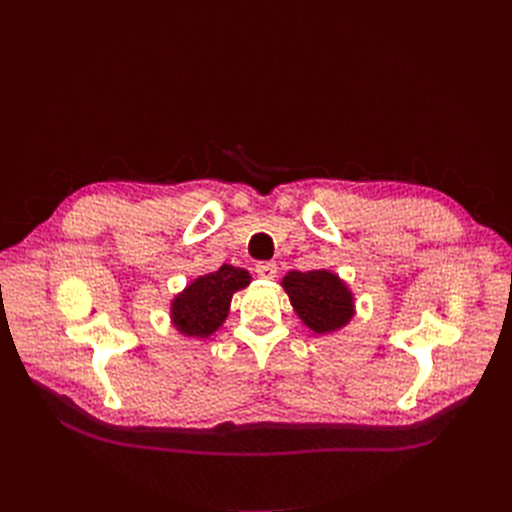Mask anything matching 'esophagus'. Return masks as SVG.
<instances>
[{
  "instance_id": "esophagus-1",
  "label": "esophagus",
  "mask_w": 512,
  "mask_h": 512,
  "mask_svg": "<svg viewBox=\"0 0 512 512\" xmlns=\"http://www.w3.org/2000/svg\"><path fill=\"white\" fill-rule=\"evenodd\" d=\"M256 273H258V277H262V280H273L277 273V265L275 262H258Z\"/></svg>"
}]
</instances>
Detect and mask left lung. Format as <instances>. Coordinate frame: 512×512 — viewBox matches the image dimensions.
Here are the masks:
<instances>
[{
	"label": "left lung",
	"instance_id": "8db88e82",
	"mask_svg": "<svg viewBox=\"0 0 512 512\" xmlns=\"http://www.w3.org/2000/svg\"><path fill=\"white\" fill-rule=\"evenodd\" d=\"M282 286L305 327L318 335L344 329L354 316V297L339 275L318 271H290Z\"/></svg>",
	"mask_w": 512,
	"mask_h": 512
}]
</instances>
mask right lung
<instances>
[{
	"mask_svg": "<svg viewBox=\"0 0 512 512\" xmlns=\"http://www.w3.org/2000/svg\"><path fill=\"white\" fill-rule=\"evenodd\" d=\"M250 282V273L232 265H222L218 271L196 277L170 303L173 327L188 337H209L224 324L232 294L250 286Z\"/></svg>",
	"mask_w": 512,
	"mask_h": 512,
	"instance_id": "1",
	"label": "right lung"
}]
</instances>
